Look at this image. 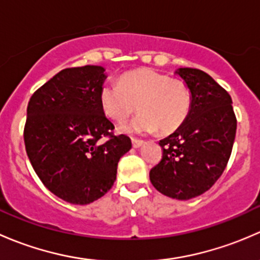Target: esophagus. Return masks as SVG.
<instances>
[{"label":"esophagus","instance_id":"obj_1","mask_svg":"<svg viewBox=\"0 0 260 260\" xmlns=\"http://www.w3.org/2000/svg\"><path fill=\"white\" fill-rule=\"evenodd\" d=\"M143 141L142 140H136V138H132V146L133 148H140L141 146H143Z\"/></svg>","mask_w":260,"mask_h":260}]
</instances>
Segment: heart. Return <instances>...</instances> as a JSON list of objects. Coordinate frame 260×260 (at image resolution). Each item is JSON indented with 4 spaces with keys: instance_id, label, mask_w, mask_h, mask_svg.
Segmentation results:
<instances>
[{
    "instance_id": "heart-1",
    "label": "heart",
    "mask_w": 260,
    "mask_h": 260,
    "mask_svg": "<svg viewBox=\"0 0 260 260\" xmlns=\"http://www.w3.org/2000/svg\"><path fill=\"white\" fill-rule=\"evenodd\" d=\"M103 113L117 123L129 117L137 107L141 112L120 129L127 133H171L183 124L191 109V91L181 79L152 69L128 72L119 83L108 80L99 91Z\"/></svg>"
}]
</instances>
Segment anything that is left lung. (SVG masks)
I'll list each match as a JSON object with an SVG mask.
<instances>
[{
  "label": "left lung",
  "mask_w": 260,
  "mask_h": 260,
  "mask_svg": "<svg viewBox=\"0 0 260 260\" xmlns=\"http://www.w3.org/2000/svg\"><path fill=\"white\" fill-rule=\"evenodd\" d=\"M175 74L191 91V109L180 128L159 141L161 162L149 171L157 191L177 200L201 195L226 167L237 133V118L228 91L209 74L180 68Z\"/></svg>",
  "instance_id": "1"
}]
</instances>
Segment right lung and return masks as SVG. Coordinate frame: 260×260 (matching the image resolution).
Masks as SVG:
<instances>
[{
	"label": "right lung",
	"mask_w": 260,
	"mask_h": 260,
	"mask_svg": "<svg viewBox=\"0 0 260 260\" xmlns=\"http://www.w3.org/2000/svg\"><path fill=\"white\" fill-rule=\"evenodd\" d=\"M98 65L64 69L32 94L23 140L41 182L55 196L86 205L106 195L120 157L132 148L103 113L99 91L107 79ZM108 137L102 144L100 140Z\"/></svg>",
	"instance_id": "obj_1"
}]
</instances>
